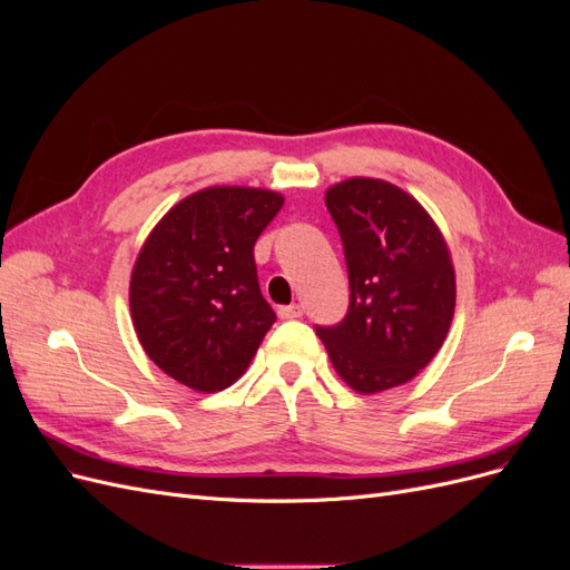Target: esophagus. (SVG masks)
Listing matches in <instances>:
<instances>
[{
    "instance_id": "34e87169",
    "label": "esophagus",
    "mask_w": 570,
    "mask_h": 570,
    "mask_svg": "<svg viewBox=\"0 0 570 570\" xmlns=\"http://www.w3.org/2000/svg\"><path fill=\"white\" fill-rule=\"evenodd\" d=\"M302 306L299 304H289V306H281L278 308V316L285 318V321H292V318H302Z\"/></svg>"
}]
</instances>
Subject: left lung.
<instances>
[{"label": "left lung", "instance_id": "1", "mask_svg": "<svg viewBox=\"0 0 570 570\" xmlns=\"http://www.w3.org/2000/svg\"><path fill=\"white\" fill-rule=\"evenodd\" d=\"M350 273V308L316 325L337 375L361 394L409 383L450 333V249L423 206L392 183L350 178L325 193Z\"/></svg>", "mask_w": 570, "mask_h": 570}]
</instances>
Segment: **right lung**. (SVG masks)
I'll return each instance as SVG.
<instances>
[{
  "label": "right lung",
  "instance_id": "add662e5",
  "mask_svg": "<svg viewBox=\"0 0 570 570\" xmlns=\"http://www.w3.org/2000/svg\"><path fill=\"white\" fill-rule=\"evenodd\" d=\"M258 187H206L170 209L130 275V314L142 350L197 392L230 387L275 323L258 289L254 245L283 206Z\"/></svg>",
  "mask_w": 570,
  "mask_h": 570
}]
</instances>
